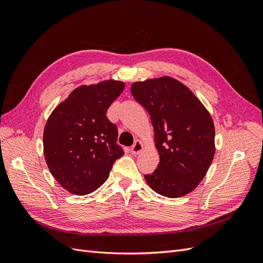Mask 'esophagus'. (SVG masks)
I'll use <instances>...</instances> for the list:
<instances>
[{
	"mask_svg": "<svg viewBox=\"0 0 263 263\" xmlns=\"http://www.w3.org/2000/svg\"><path fill=\"white\" fill-rule=\"evenodd\" d=\"M142 148H144V146H142V142L139 141V140H136V141H135V144L130 148V153L133 155H138L140 151L142 150Z\"/></svg>",
	"mask_w": 263,
	"mask_h": 263,
	"instance_id": "1",
	"label": "esophagus"
}]
</instances>
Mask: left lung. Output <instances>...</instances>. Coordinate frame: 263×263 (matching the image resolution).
Masks as SVG:
<instances>
[{
    "label": "left lung",
    "instance_id": "1",
    "mask_svg": "<svg viewBox=\"0 0 263 263\" xmlns=\"http://www.w3.org/2000/svg\"><path fill=\"white\" fill-rule=\"evenodd\" d=\"M130 92L150 115L160 155L157 169L145 176L149 186L172 198L192 192L215 154V128L208 109L170 77L135 82Z\"/></svg>",
    "mask_w": 263,
    "mask_h": 263
}]
</instances>
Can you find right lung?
<instances>
[{
  "mask_svg": "<svg viewBox=\"0 0 263 263\" xmlns=\"http://www.w3.org/2000/svg\"><path fill=\"white\" fill-rule=\"evenodd\" d=\"M121 81L81 85L53 109L44 130L47 165L62 187L85 195L98 190L124 155L117 127L106 117L124 90Z\"/></svg>",
  "mask_w": 263,
  "mask_h": 263,
  "instance_id": "right-lung-1",
  "label": "right lung"
}]
</instances>
